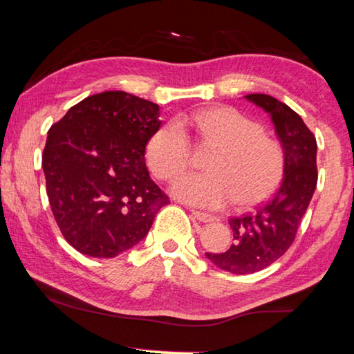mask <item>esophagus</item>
<instances>
[{"mask_svg": "<svg viewBox=\"0 0 354 354\" xmlns=\"http://www.w3.org/2000/svg\"><path fill=\"white\" fill-rule=\"evenodd\" d=\"M192 214H194V217H195L196 220L203 221V223H209V221H215V220H217V217H215V215L201 212V211H192Z\"/></svg>", "mask_w": 354, "mask_h": 354, "instance_id": "1", "label": "esophagus"}]
</instances>
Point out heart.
Returning <instances> with one entry per match:
<instances>
[{
    "label": "heart",
    "mask_w": 354,
    "mask_h": 354,
    "mask_svg": "<svg viewBox=\"0 0 354 354\" xmlns=\"http://www.w3.org/2000/svg\"><path fill=\"white\" fill-rule=\"evenodd\" d=\"M205 145L214 147L206 173L179 176L171 192L192 206L218 209L231 201L250 207L268 198L284 175L281 143L263 134L254 120L232 107H209L183 118ZM147 164L156 176L169 181L190 165L189 137L179 122H169L149 137Z\"/></svg>",
    "instance_id": "heart-1"
}]
</instances>
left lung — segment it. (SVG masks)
<instances>
[{
	"mask_svg": "<svg viewBox=\"0 0 354 354\" xmlns=\"http://www.w3.org/2000/svg\"><path fill=\"white\" fill-rule=\"evenodd\" d=\"M245 98L270 113L286 167L283 183L270 200L253 214L230 218L234 243L225 253H206L221 270L236 274L263 270L290 248L317 187V142L301 117L270 95Z\"/></svg>",
	"mask_w": 354,
	"mask_h": 354,
	"instance_id": "left-lung-1",
	"label": "left lung"
}]
</instances>
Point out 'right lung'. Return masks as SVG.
<instances>
[{"mask_svg":"<svg viewBox=\"0 0 354 354\" xmlns=\"http://www.w3.org/2000/svg\"><path fill=\"white\" fill-rule=\"evenodd\" d=\"M159 106L115 91L84 98L48 131L41 154L55 220L71 247L115 257L147 236L170 200L149 178L145 148Z\"/></svg>","mask_w":354,"mask_h":354,"instance_id":"add662e5","label":"right lung"}]
</instances>
